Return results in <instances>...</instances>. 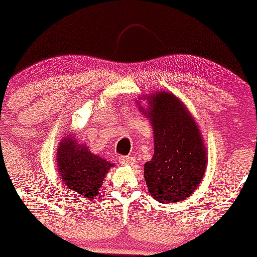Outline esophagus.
Here are the masks:
<instances>
[{"mask_svg":"<svg viewBox=\"0 0 257 257\" xmlns=\"http://www.w3.org/2000/svg\"><path fill=\"white\" fill-rule=\"evenodd\" d=\"M134 162H136V159H134V157H132V155H121V157H119V163L123 165H133Z\"/></svg>","mask_w":257,"mask_h":257,"instance_id":"34e87169","label":"esophagus"}]
</instances>
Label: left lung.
Returning a JSON list of instances; mask_svg holds the SVG:
<instances>
[{
	"label": "left lung",
	"instance_id": "1",
	"mask_svg": "<svg viewBox=\"0 0 257 257\" xmlns=\"http://www.w3.org/2000/svg\"><path fill=\"white\" fill-rule=\"evenodd\" d=\"M148 112L154 129V157L144 165V178L154 199L164 204L194 193L206 168V152L195 120L175 95H153Z\"/></svg>",
	"mask_w": 257,
	"mask_h": 257
}]
</instances>
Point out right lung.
<instances>
[{
  "mask_svg": "<svg viewBox=\"0 0 257 257\" xmlns=\"http://www.w3.org/2000/svg\"><path fill=\"white\" fill-rule=\"evenodd\" d=\"M57 158L63 183L73 193L89 199L97 196L103 179L113 167L108 160L92 154L85 145L77 143L73 136L66 137L59 144Z\"/></svg>",
  "mask_w": 257,
  "mask_h": 257,
  "instance_id": "1",
  "label": "right lung"
}]
</instances>
